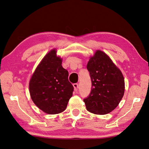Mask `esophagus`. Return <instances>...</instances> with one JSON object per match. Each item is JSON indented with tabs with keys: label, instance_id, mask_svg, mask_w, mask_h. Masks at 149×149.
<instances>
[{
	"label": "esophagus",
	"instance_id": "34e87169",
	"mask_svg": "<svg viewBox=\"0 0 149 149\" xmlns=\"http://www.w3.org/2000/svg\"><path fill=\"white\" fill-rule=\"evenodd\" d=\"M73 87H74V89L75 91H78V84L77 83H74L73 84Z\"/></svg>",
	"mask_w": 149,
	"mask_h": 149
}]
</instances>
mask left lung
Wrapping results in <instances>:
<instances>
[{"label":"left lung","mask_w":149,"mask_h":149,"mask_svg":"<svg viewBox=\"0 0 149 149\" xmlns=\"http://www.w3.org/2000/svg\"><path fill=\"white\" fill-rule=\"evenodd\" d=\"M92 82L89 96L83 100L91 113L107 114L115 109L125 91L124 78L121 71L106 53L96 50L87 64Z\"/></svg>","instance_id":"left-lung-1"}]
</instances>
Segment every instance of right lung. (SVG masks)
Instances as JSON below:
<instances>
[{"instance_id":"right-lung-1","label":"right lung","mask_w":149,"mask_h":149,"mask_svg":"<svg viewBox=\"0 0 149 149\" xmlns=\"http://www.w3.org/2000/svg\"><path fill=\"white\" fill-rule=\"evenodd\" d=\"M54 48L36 68L29 82L31 100L48 114L63 112L73 96V86L68 81V71L63 68L62 58Z\"/></svg>"}]
</instances>
